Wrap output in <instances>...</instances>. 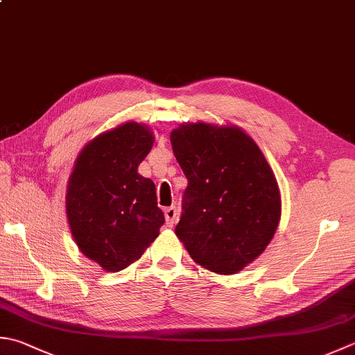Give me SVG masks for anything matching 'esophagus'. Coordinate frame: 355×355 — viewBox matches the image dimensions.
Returning a JSON list of instances; mask_svg holds the SVG:
<instances>
[{"instance_id":"obj_1","label":"esophagus","mask_w":355,"mask_h":355,"mask_svg":"<svg viewBox=\"0 0 355 355\" xmlns=\"http://www.w3.org/2000/svg\"><path fill=\"white\" fill-rule=\"evenodd\" d=\"M164 218H166V225H168V227H172L173 223H175V220H177V209H175V207H173V206L166 207Z\"/></svg>"}]
</instances>
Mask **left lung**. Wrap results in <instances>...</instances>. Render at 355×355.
<instances>
[{"instance_id": "obj_1", "label": "left lung", "mask_w": 355, "mask_h": 355, "mask_svg": "<svg viewBox=\"0 0 355 355\" xmlns=\"http://www.w3.org/2000/svg\"><path fill=\"white\" fill-rule=\"evenodd\" d=\"M187 178L175 234L192 260L237 274L265 251L279 226V184L251 137L235 126L182 124L171 132Z\"/></svg>"}]
</instances>
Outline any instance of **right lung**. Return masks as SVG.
Wrapping results in <instances>:
<instances>
[{
    "mask_svg": "<svg viewBox=\"0 0 355 355\" xmlns=\"http://www.w3.org/2000/svg\"><path fill=\"white\" fill-rule=\"evenodd\" d=\"M152 144L148 126L124 123L89 141L69 178L66 212L75 243L107 272L140 259L164 223L154 182L137 171Z\"/></svg>",
    "mask_w": 355,
    "mask_h": 355,
    "instance_id": "add662e5",
    "label": "right lung"
}]
</instances>
